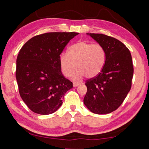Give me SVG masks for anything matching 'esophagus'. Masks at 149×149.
<instances>
[{
  "instance_id": "obj_1",
  "label": "esophagus",
  "mask_w": 149,
  "mask_h": 149,
  "mask_svg": "<svg viewBox=\"0 0 149 149\" xmlns=\"http://www.w3.org/2000/svg\"><path fill=\"white\" fill-rule=\"evenodd\" d=\"M79 85H81L80 83H77V82H74V83H73V86H74V87H76L77 86H79Z\"/></svg>"
}]
</instances>
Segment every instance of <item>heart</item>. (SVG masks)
Wrapping results in <instances>:
<instances>
[{
    "mask_svg": "<svg viewBox=\"0 0 149 149\" xmlns=\"http://www.w3.org/2000/svg\"><path fill=\"white\" fill-rule=\"evenodd\" d=\"M60 60L65 76H70L77 67V72L73 76L74 79L79 80L84 76L91 79L101 72L106 61V52L99 44L78 41L70 47L69 52L60 55Z\"/></svg>",
    "mask_w": 149,
    "mask_h": 149,
    "instance_id": "obj_1",
    "label": "heart"
}]
</instances>
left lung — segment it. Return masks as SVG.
I'll use <instances>...</instances> for the list:
<instances>
[{
	"label": "left lung",
	"mask_w": 149,
	"mask_h": 149,
	"mask_svg": "<svg viewBox=\"0 0 149 149\" xmlns=\"http://www.w3.org/2000/svg\"><path fill=\"white\" fill-rule=\"evenodd\" d=\"M102 45L106 61L101 72L87 80L84 102L91 112L109 114L122 104L132 87L133 75L130 51L119 40L108 35L87 33Z\"/></svg>",
	"instance_id": "left-lung-1"
}]
</instances>
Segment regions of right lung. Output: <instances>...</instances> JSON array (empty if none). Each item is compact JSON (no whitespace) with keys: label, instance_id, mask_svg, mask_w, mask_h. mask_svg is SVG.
<instances>
[{"label":"right lung","instance_id":"obj_1","mask_svg":"<svg viewBox=\"0 0 149 149\" xmlns=\"http://www.w3.org/2000/svg\"><path fill=\"white\" fill-rule=\"evenodd\" d=\"M79 33L52 32L32 37L20 49L16 77L22 100L37 114L54 113L62 104L72 82L62 74L60 55Z\"/></svg>","mask_w":149,"mask_h":149}]
</instances>
